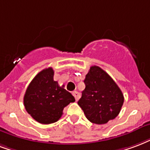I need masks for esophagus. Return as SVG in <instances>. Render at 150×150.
<instances>
[{"label": "esophagus", "mask_w": 150, "mask_h": 150, "mask_svg": "<svg viewBox=\"0 0 150 150\" xmlns=\"http://www.w3.org/2000/svg\"><path fill=\"white\" fill-rule=\"evenodd\" d=\"M73 95H74V97H75V100L76 101H78L79 99V98H80V94H79L78 91L73 92Z\"/></svg>", "instance_id": "34e87169"}]
</instances>
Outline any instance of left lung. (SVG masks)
<instances>
[{
	"mask_svg": "<svg viewBox=\"0 0 150 150\" xmlns=\"http://www.w3.org/2000/svg\"><path fill=\"white\" fill-rule=\"evenodd\" d=\"M86 87L78 104L86 118L95 124H106L120 112L122 92L113 79L98 66H92L84 79Z\"/></svg>",
	"mask_w": 150,
	"mask_h": 150,
	"instance_id": "obj_1",
	"label": "left lung"
}]
</instances>
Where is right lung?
I'll list each match as a JSON object with an SVG mask.
<instances>
[{"mask_svg": "<svg viewBox=\"0 0 150 150\" xmlns=\"http://www.w3.org/2000/svg\"><path fill=\"white\" fill-rule=\"evenodd\" d=\"M54 71L48 67L35 75L24 96L25 110L33 118L42 124L59 119L65 106L75 101L74 96L54 81Z\"/></svg>", "mask_w": 150, "mask_h": 150, "instance_id": "right-lung-1", "label": "right lung"}]
</instances>
